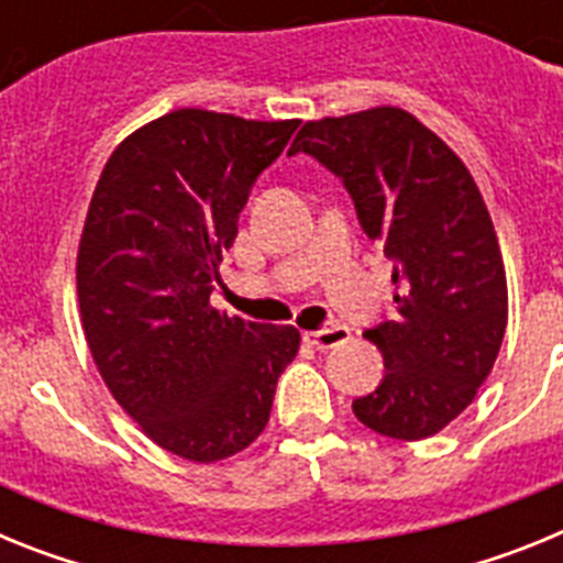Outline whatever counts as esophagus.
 Returning a JSON list of instances; mask_svg holds the SVG:
<instances>
[{"mask_svg":"<svg viewBox=\"0 0 563 563\" xmlns=\"http://www.w3.org/2000/svg\"><path fill=\"white\" fill-rule=\"evenodd\" d=\"M350 335L352 332L343 324H332V327H324V330L305 332V341L310 343V346H316V350H335V346L350 341Z\"/></svg>","mask_w":563,"mask_h":563,"instance_id":"obj_1","label":"esophagus"}]
</instances>
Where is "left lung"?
Segmentation results:
<instances>
[{
    "label": "left lung",
    "instance_id": "left-lung-1",
    "mask_svg": "<svg viewBox=\"0 0 563 563\" xmlns=\"http://www.w3.org/2000/svg\"><path fill=\"white\" fill-rule=\"evenodd\" d=\"M335 172L395 258V318L366 330L380 386L352 402L366 429L426 440L474 402L507 327V278L485 200L449 143L400 107L307 121L290 152Z\"/></svg>",
    "mask_w": 563,
    "mask_h": 563
}]
</instances>
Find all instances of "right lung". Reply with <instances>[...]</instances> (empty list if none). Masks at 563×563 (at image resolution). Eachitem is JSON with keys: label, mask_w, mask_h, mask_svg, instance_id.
Returning <instances> with one entry per match:
<instances>
[{"label": "right lung", "mask_w": 563, "mask_h": 563, "mask_svg": "<svg viewBox=\"0 0 563 563\" xmlns=\"http://www.w3.org/2000/svg\"><path fill=\"white\" fill-rule=\"evenodd\" d=\"M298 121L183 107L118 143L78 242V310L107 389L143 434L188 462L245 451L271 420L296 327L211 305L256 177Z\"/></svg>", "instance_id": "1"}]
</instances>
